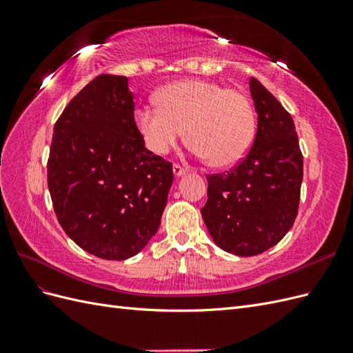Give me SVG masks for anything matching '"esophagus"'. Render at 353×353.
<instances>
[{"instance_id": "34e87169", "label": "esophagus", "mask_w": 353, "mask_h": 353, "mask_svg": "<svg viewBox=\"0 0 353 353\" xmlns=\"http://www.w3.org/2000/svg\"><path fill=\"white\" fill-rule=\"evenodd\" d=\"M172 170H174V175L175 176H183L187 172V170L183 166H179V165H174Z\"/></svg>"}]
</instances>
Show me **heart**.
<instances>
[{
    "label": "heart",
    "mask_w": 353,
    "mask_h": 353,
    "mask_svg": "<svg viewBox=\"0 0 353 353\" xmlns=\"http://www.w3.org/2000/svg\"><path fill=\"white\" fill-rule=\"evenodd\" d=\"M157 108H138L134 119L145 147L163 156L187 134L199 157L216 168L239 163L254 137V112L239 90L216 82L185 79L169 83L156 95Z\"/></svg>",
    "instance_id": "heart-1"
}]
</instances>
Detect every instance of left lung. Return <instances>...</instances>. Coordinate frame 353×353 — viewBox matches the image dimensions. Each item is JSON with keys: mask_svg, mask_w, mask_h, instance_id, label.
Segmentation results:
<instances>
[{"mask_svg": "<svg viewBox=\"0 0 353 353\" xmlns=\"http://www.w3.org/2000/svg\"><path fill=\"white\" fill-rule=\"evenodd\" d=\"M258 113L253 145L230 172L208 175L201 208L210 237L222 250L254 256L271 249L293 227L303 179V156L290 113L254 78Z\"/></svg>", "mask_w": 353, "mask_h": 353, "instance_id": "1", "label": "left lung"}]
</instances>
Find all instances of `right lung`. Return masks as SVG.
<instances>
[{
  "instance_id": "right-lung-1",
  "label": "right lung",
  "mask_w": 353,
  "mask_h": 353,
  "mask_svg": "<svg viewBox=\"0 0 353 353\" xmlns=\"http://www.w3.org/2000/svg\"><path fill=\"white\" fill-rule=\"evenodd\" d=\"M134 108L126 77L100 74L63 110L50 147L59 223L81 249L108 261L145 248L174 183L172 163L144 147Z\"/></svg>"
}]
</instances>
